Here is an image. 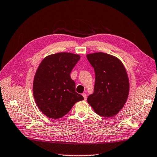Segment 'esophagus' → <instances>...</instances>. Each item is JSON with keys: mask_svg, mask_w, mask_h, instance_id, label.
<instances>
[{"mask_svg": "<svg viewBox=\"0 0 157 157\" xmlns=\"http://www.w3.org/2000/svg\"><path fill=\"white\" fill-rule=\"evenodd\" d=\"M82 95H83V97L84 98V100L86 101L87 100V95H86V93H83Z\"/></svg>", "mask_w": 157, "mask_h": 157, "instance_id": "34e87169", "label": "esophagus"}]
</instances>
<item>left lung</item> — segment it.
I'll list each match as a JSON object with an SVG mask.
<instances>
[{"mask_svg": "<svg viewBox=\"0 0 157 157\" xmlns=\"http://www.w3.org/2000/svg\"><path fill=\"white\" fill-rule=\"evenodd\" d=\"M95 73L93 93L88 103L98 115L112 117L117 114L126 103L129 93V79L121 61L103 52L87 55Z\"/></svg>", "mask_w": 157, "mask_h": 157, "instance_id": "1", "label": "left lung"}]
</instances>
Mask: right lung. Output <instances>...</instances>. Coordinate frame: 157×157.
Segmentation results:
<instances>
[{"label": "right lung", "mask_w": 157, "mask_h": 157, "mask_svg": "<svg viewBox=\"0 0 157 157\" xmlns=\"http://www.w3.org/2000/svg\"><path fill=\"white\" fill-rule=\"evenodd\" d=\"M79 59L78 55L59 52L44 58L40 64L33 92L39 109L47 117H63L76 102L83 100V96L75 92V83L70 77Z\"/></svg>", "instance_id": "right-lung-1"}]
</instances>
